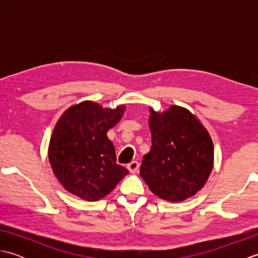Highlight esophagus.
<instances>
[{
  "label": "esophagus",
  "instance_id": "1",
  "mask_svg": "<svg viewBox=\"0 0 258 258\" xmlns=\"http://www.w3.org/2000/svg\"><path fill=\"white\" fill-rule=\"evenodd\" d=\"M127 168H128V171L131 172V173H136L139 171V168H140V164H139V162L138 161H133V162H131L128 165H127Z\"/></svg>",
  "mask_w": 258,
  "mask_h": 258
}]
</instances>
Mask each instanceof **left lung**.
I'll return each mask as SVG.
<instances>
[{"label":"left lung","instance_id":"obj_1","mask_svg":"<svg viewBox=\"0 0 258 258\" xmlns=\"http://www.w3.org/2000/svg\"><path fill=\"white\" fill-rule=\"evenodd\" d=\"M151 151L144 155L142 178L156 196L182 202L203 188L212 173L214 147L210 133L185 107L162 113L150 109Z\"/></svg>","mask_w":258,"mask_h":258}]
</instances>
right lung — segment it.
<instances>
[{"label":"right lung","mask_w":258,"mask_h":258,"mask_svg":"<svg viewBox=\"0 0 258 258\" xmlns=\"http://www.w3.org/2000/svg\"><path fill=\"white\" fill-rule=\"evenodd\" d=\"M125 105L104 108L92 101L69 107L54 127L48 161L63 187L89 202L102 200L128 171L116 164L107 131L116 125Z\"/></svg>","instance_id":"right-lung-1"}]
</instances>
